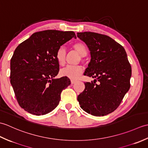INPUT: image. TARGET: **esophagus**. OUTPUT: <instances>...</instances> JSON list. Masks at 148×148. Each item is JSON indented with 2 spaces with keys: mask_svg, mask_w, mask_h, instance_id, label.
<instances>
[{
  "mask_svg": "<svg viewBox=\"0 0 148 148\" xmlns=\"http://www.w3.org/2000/svg\"><path fill=\"white\" fill-rule=\"evenodd\" d=\"M75 83H76V81H74V80H71V84H74Z\"/></svg>",
  "mask_w": 148,
  "mask_h": 148,
  "instance_id": "1",
  "label": "esophagus"
}]
</instances>
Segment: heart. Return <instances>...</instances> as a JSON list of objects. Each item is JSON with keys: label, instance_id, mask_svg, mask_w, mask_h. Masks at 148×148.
<instances>
[{"label": "heart", "instance_id": "heart-1", "mask_svg": "<svg viewBox=\"0 0 148 148\" xmlns=\"http://www.w3.org/2000/svg\"><path fill=\"white\" fill-rule=\"evenodd\" d=\"M72 48L84 57L87 54V48L83 42H77L72 45ZM66 50L64 48L61 47L56 53V59L60 65H65L66 61ZM83 72V68L80 65H68L60 70V74L62 76L67 77L71 79H76L80 76Z\"/></svg>", "mask_w": 148, "mask_h": 148}]
</instances>
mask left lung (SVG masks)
Here are the masks:
<instances>
[{
	"label": "left lung",
	"instance_id": "left-lung-1",
	"mask_svg": "<svg viewBox=\"0 0 148 148\" xmlns=\"http://www.w3.org/2000/svg\"><path fill=\"white\" fill-rule=\"evenodd\" d=\"M86 43L91 60L84 75L96 79L84 83L77 97L81 108L93 116L111 113L130 89L132 69L123 47L111 37L95 32H77ZM97 81L98 83H96Z\"/></svg>",
	"mask_w": 148,
	"mask_h": 148
}]
</instances>
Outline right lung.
Instances as JSON below:
<instances>
[{"label":"right lung","mask_w":148,"mask_h":148,"mask_svg":"<svg viewBox=\"0 0 148 148\" xmlns=\"http://www.w3.org/2000/svg\"><path fill=\"white\" fill-rule=\"evenodd\" d=\"M72 37L76 38L73 31H40L14 50L10 63L11 84L25 111L44 115L58 105L62 90L71 81L67 77L54 79L59 72L56 53Z\"/></svg>","instance_id":"obj_1"}]
</instances>
